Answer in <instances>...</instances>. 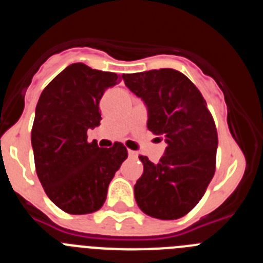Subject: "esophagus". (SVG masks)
<instances>
[{
    "label": "esophagus",
    "instance_id": "1",
    "mask_svg": "<svg viewBox=\"0 0 263 263\" xmlns=\"http://www.w3.org/2000/svg\"><path fill=\"white\" fill-rule=\"evenodd\" d=\"M127 154H129V158H132V159H137V158H138V154H137L136 152H133V150H129Z\"/></svg>",
    "mask_w": 263,
    "mask_h": 263
}]
</instances>
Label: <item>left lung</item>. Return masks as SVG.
<instances>
[{
    "label": "left lung",
    "instance_id": "1",
    "mask_svg": "<svg viewBox=\"0 0 263 263\" xmlns=\"http://www.w3.org/2000/svg\"><path fill=\"white\" fill-rule=\"evenodd\" d=\"M125 85L147 108V127L164 137L159 163L141 155L143 174L134 185L142 212L160 220L183 217L196 205L216 170L217 130L200 90L171 68L129 73Z\"/></svg>",
    "mask_w": 263,
    "mask_h": 263
}]
</instances>
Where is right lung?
<instances>
[{"label": "right lung", "mask_w": 263, "mask_h": 263, "mask_svg": "<svg viewBox=\"0 0 263 263\" xmlns=\"http://www.w3.org/2000/svg\"><path fill=\"white\" fill-rule=\"evenodd\" d=\"M124 78L73 63L43 89L31 130L36 175L50 200L71 215H87L105 203L110 180L127 158L116 142H88L100 125V100Z\"/></svg>", "instance_id": "1"}]
</instances>
